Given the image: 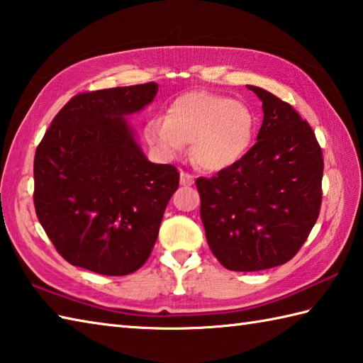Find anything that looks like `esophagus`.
Segmentation results:
<instances>
[{
    "instance_id": "1",
    "label": "esophagus",
    "mask_w": 363,
    "mask_h": 363,
    "mask_svg": "<svg viewBox=\"0 0 363 363\" xmlns=\"http://www.w3.org/2000/svg\"><path fill=\"white\" fill-rule=\"evenodd\" d=\"M179 182H181V186H184V187H189V186H191V184L195 182V177L191 176L190 173L181 172V179H179Z\"/></svg>"
}]
</instances>
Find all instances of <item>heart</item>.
<instances>
[{"instance_id":"heart-1","label":"heart","mask_w":363,"mask_h":363,"mask_svg":"<svg viewBox=\"0 0 363 363\" xmlns=\"http://www.w3.org/2000/svg\"><path fill=\"white\" fill-rule=\"evenodd\" d=\"M255 118L244 102L208 91H191L174 99L165 118L145 124V138L163 160L181 155L191 143V155L204 169L228 168L247 154Z\"/></svg>"}]
</instances>
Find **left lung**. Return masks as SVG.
<instances>
[{"label": "left lung", "mask_w": 363, "mask_h": 363, "mask_svg": "<svg viewBox=\"0 0 363 363\" xmlns=\"http://www.w3.org/2000/svg\"><path fill=\"white\" fill-rule=\"evenodd\" d=\"M257 143L234 165L198 177L209 248L230 271L285 264L307 240L321 208L324 160L315 132L293 106L258 86Z\"/></svg>", "instance_id": "1"}]
</instances>
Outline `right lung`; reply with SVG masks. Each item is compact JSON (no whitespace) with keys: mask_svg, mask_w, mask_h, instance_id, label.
I'll list each match as a JSON object with an SVG mask.
<instances>
[{"mask_svg":"<svg viewBox=\"0 0 363 363\" xmlns=\"http://www.w3.org/2000/svg\"><path fill=\"white\" fill-rule=\"evenodd\" d=\"M157 91L151 82L77 94L35 149V214L72 266L119 277L152 252L179 173L146 159L125 116Z\"/></svg>","mask_w":363,"mask_h":363,"instance_id":"right-lung-1","label":"right lung"}]
</instances>
